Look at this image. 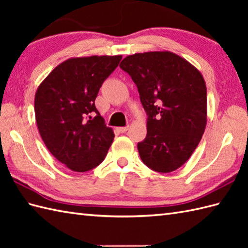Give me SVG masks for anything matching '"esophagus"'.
<instances>
[{
	"mask_svg": "<svg viewBox=\"0 0 248 248\" xmlns=\"http://www.w3.org/2000/svg\"><path fill=\"white\" fill-rule=\"evenodd\" d=\"M128 130H129V125H128V127H120V128H118V131H119V132H121V133L127 132Z\"/></svg>",
	"mask_w": 248,
	"mask_h": 248,
	"instance_id": "34e87169",
	"label": "esophagus"
}]
</instances>
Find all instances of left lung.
I'll return each instance as SVG.
<instances>
[{"label":"left lung","mask_w":248,"mask_h":248,"mask_svg":"<svg viewBox=\"0 0 248 248\" xmlns=\"http://www.w3.org/2000/svg\"><path fill=\"white\" fill-rule=\"evenodd\" d=\"M138 86L148 115L146 139L138 144L141 161L170 172L196 149L207 125V87L202 73L170 51L128 55L120 62Z\"/></svg>","instance_id":"8db88e82"}]
</instances>
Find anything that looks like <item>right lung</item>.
<instances>
[{"label":"right lung","mask_w":248,"mask_h":248,"mask_svg":"<svg viewBox=\"0 0 248 248\" xmlns=\"http://www.w3.org/2000/svg\"><path fill=\"white\" fill-rule=\"evenodd\" d=\"M121 59L71 57L57 65L37 88L35 118L41 139L52 155L73 171L98 166L113 143V129L105 125L94 100ZM93 112L96 113L93 119Z\"/></svg>","instance_id":"1"}]
</instances>
